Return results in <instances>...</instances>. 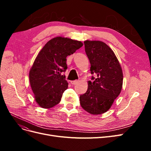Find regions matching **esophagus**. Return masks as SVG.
Masks as SVG:
<instances>
[{
    "mask_svg": "<svg viewBox=\"0 0 151 151\" xmlns=\"http://www.w3.org/2000/svg\"><path fill=\"white\" fill-rule=\"evenodd\" d=\"M78 81L77 80H75V81H70V83L72 84H73V85H75V84H76L77 83H78Z\"/></svg>",
    "mask_w": 151,
    "mask_h": 151,
    "instance_id": "34e87169",
    "label": "esophagus"
}]
</instances>
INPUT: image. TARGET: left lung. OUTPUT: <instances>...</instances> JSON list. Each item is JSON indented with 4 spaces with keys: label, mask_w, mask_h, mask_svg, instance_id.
<instances>
[{
    "label": "left lung",
    "mask_w": 151,
    "mask_h": 151,
    "mask_svg": "<svg viewBox=\"0 0 151 151\" xmlns=\"http://www.w3.org/2000/svg\"><path fill=\"white\" fill-rule=\"evenodd\" d=\"M85 52L91 63L92 76L86 92L80 95L81 106L93 115L106 112L120 94L123 73L113 50L100 41L86 40Z\"/></svg>",
    "instance_id": "left-lung-1"
}]
</instances>
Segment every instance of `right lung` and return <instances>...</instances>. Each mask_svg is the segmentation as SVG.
<instances>
[{
  "instance_id": "right-lung-1",
  "label": "right lung",
  "mask_w": 151,
  "mask_h": 151,
  "mask_svg": "<svg viewBox=\"0 0 151 151\" xmlns=\"http://www.w3.org/2000/svg\"><path fill=\"white\" fill-rule=\"evenodd\" d=\"M83 44L67 38L56 37L46 43L36 57L29 71V82L35 101L44 108H51L60 103L68 88L65 76L67 57Z\"/></svg>"
}]
</instances>
